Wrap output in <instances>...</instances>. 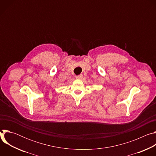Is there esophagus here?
<instances>
[{
  "mask_svg": "<svg viewBox=\"0 0 156 156\" xmlns=\"http://www.w3.org/2000/svg\"><path fill=\"white\" fill-rule=\"evenodd\" d=\"M83 77V75H82V74H81V75H77V76H76V79H78V80H81L82 78Z\"/></svg>",
  "mask_w": 156,
  "mask_h": 156,
  "instance_id": "obj_1",
  "label": "esophagus"
}]
</instances>
